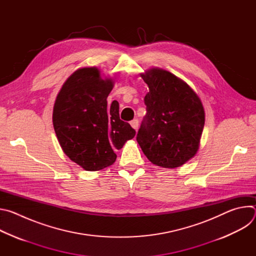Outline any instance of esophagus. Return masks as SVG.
I'll use <instances>...</instances> for the list:
<instances>
[{
	"mask_svg": "<svg viewBox=\"0 0 256 256\" xmlns=\"http://www.w3.org/2000/svg\"><path fill=\"white\" fill-rule=\"evenodd\" d=\"M130 126H132V128L138 130V120L136 118L132 120L130 122Z\"/></svg>",
	"mask_w": 256,
	"mask_h": 256,
	"instance_id": "34e87169",
	"label": "esophagus"
}]
</instances>
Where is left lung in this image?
I'll list each match as a JSON object with an SVG mask.
<instances>
[{
    "label": "left lung",
    "instance_id": "1",
    "mask_svg": "<svg viewBox=\"0 0 256 256\" xmlns=\"http://www.w3.org/2000/svg\"><path fill=\"white\" fill-rule=\"evenodd\" d=\"M149 87L136 142L153 164L176 168L196 154L204 109L196 93L170 72L152 68L140 74Z\"/></svg>",
    "mask_w": 256,
    "mask_h": 256
}]
</instances>
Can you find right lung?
Instances as JSON below:
<instances>
[{"label": "right lung", "mask_w": 256, "mask_h": 256, "mask_svg": "<svg viewBox=\"0 0 256 256\" xmlns=\"http://www.w3.org/2000/svg\"><path fill=\"white\" fill-rule=\"evenodd\" d=\"M112 79H102L95 66L79 68L60 90L52 112L54 128L64 154L87 171H98L116 160L136 130L120 118V104L107 97Z\"/></svg>", "instance_id": "obj_1"}]
</instances>
